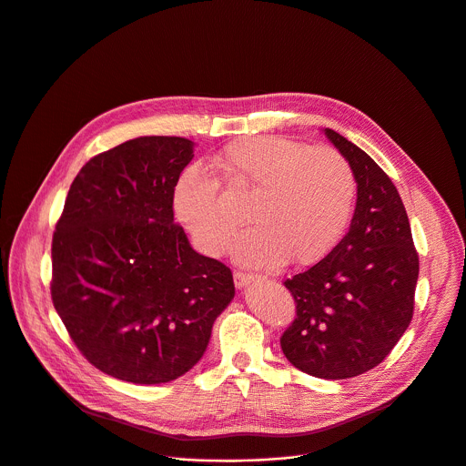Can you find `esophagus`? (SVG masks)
I'll return each mask as SVG.
<instances>
[{"mask_svg": "<svg viewBox=\"0 0 466 466\" xmlns=\"http://www.w3.org/2000/svg\"><path fill=\"white\" fill-rule=\"evenodd\" d=\"M261 277L258 275H252V273H241V271H234V282L238 288H245L256 280H259Z\"/></svg>", "mask_w": 466, "mask_h": 466, "instance_id": "34e87169", "label": "esophagus"}]
</instances>
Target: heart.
Returning <instances> with one entry per match:
<instances>
[{
  "label": "heart",
  "instance_id": "heart-1",
  "mask_svg": "<svg viewBox=\"0 0 466 466\" xmlns=\"http://www.w3.org/2000/svg\"><path fill=\"white\" fill-rule=\"evenodd\" d=\"M232 189L252 193L247 230L234 256L258 268H277L288 258L309 265L343 238L356 201V177L331 147H306L280 137L238 140L216 158ZM180 223L207 254H221L241 225L201 166H187L173 187Z\"/></svg>",
  "mask_w": 466,
  "mask_h": 466
}]
</instances>
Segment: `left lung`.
<instances>
[{"mask_svg":"<svg viewBox=\"0 0 466 466\" xmlns=\"http://www.w3.org/2000/svg\"><path fill=\"white\" fill-rule=\"evenodd\" d=\"M324 135L349 160L358 201L345 238L284 286L297 317L280 338L299 370L345 380L380 365L404 336L415 306L419 254L396 186L339 132Z\"/></svg>","mask_w":466,"mask_h":466,"instance_id":"left-lung-1","label":"left lung"}]
</instances>
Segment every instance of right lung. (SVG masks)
Instances as JSON below:
<instances>
[{"label": "right lung", "instance_id": "obj_1", "mask_svg": "<svg viewBox=\"0 0 466 466\" xmlns=\"http://www.w3.org/2000/svg\"><path fill=\"white\" fill-rule=\"evenodd\" d=\"M191 158L180 137H142L90 158L53 232V306L81 354L123 381L187 372L234 299L232 271L195 252L173 221V187Z\"/></svg>", "mask_w": 466, "mask_h": 466}]
</instances>
